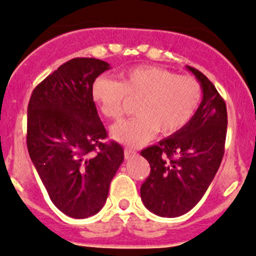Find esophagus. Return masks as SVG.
Wrapping results in <instances>:
<instances>
[{
    "label": "esophagus",
    "mask_w": 256,
    "mask_h": 256,
    "mask_svg": "<svg viewBox=\"0 0 256 256\" xmlns=\"http://www.w3.org/2000/svg\"><path fill=\"white\" fill-rule=\"evenodd\" d=\"M134 155H136V152H134V149L125 148V150H124V156H125L126 160H128V158H131L132 156H134Z\"/></svg>",
    "instance_id": "1"
}]
</instances>
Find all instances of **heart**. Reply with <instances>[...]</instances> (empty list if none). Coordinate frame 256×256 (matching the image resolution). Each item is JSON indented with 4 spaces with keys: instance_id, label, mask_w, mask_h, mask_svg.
<instances>
[{
    "instance_id": "b5f03b06",
    "label": "heart",
    "mask_w": 256,
    "mask_h": 256,
    "mask_svg": "<svg viewBox=\"0 0 256 256\" xmlns=\"http://www.w3.org/2000/svg\"><path fill=\"white\" fill-rule=\"evenodd\" d=\"M91 98L110 120H119L128 101H136V116L114 126L112 136L120 143L137 146L149 142L156 131L170 136L182 130L198 110L202 88L190 76L143 64L122 71L119 82L98 77L91 86Z\"/></svg>"
}]
</instances>
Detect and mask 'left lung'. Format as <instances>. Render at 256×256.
Returning <instances> with one entry per match:
<instances>
[{"instance_id":"left-lung-1","label":"left lung","mask_w":256,"mask_h":256,"mask_svg":"<svg viewBox=\"0 0 256 256\" xmlns=\"http://www.w3.org/2000/svg\"><path fill=\"white\" fill-rule=\"evenodd\" d=\"M188 70L202 86L198 110L182 130L140 152L150 165V174L140 186V198L150 212L167 218L183 216L198 204L225 152V101L204 73L190 66Z\"/></svg>"}]
</instances>
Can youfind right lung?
<instances>
[{"instance_id":"add662e5","label":"right lung","mask_w":256,"mask_h":256,"mask_svg":"<svg viewBox=\"0 0 256 256\" xmlns=\"http://www.w3.org/2000/svg\"><path fill=\"white\" fill-rule=\"evenodd\" d=\"M110 64L94 58L67 61L32 91L28 106V150L49 198L72 218L104 207L124 161L122 146L107 138L91 86Z\"/></svg>"}]
</instances>
